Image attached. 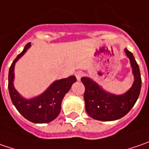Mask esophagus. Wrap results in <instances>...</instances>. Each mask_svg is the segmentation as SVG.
<instances>
[{
  "label": "esophagus",
  "mask_w": 149,
  "mask_h": 149,
  "mask_svg": "<svg viewBox=\"0 0 149 149\" xmlns=\"http://www.w3.org/2000/svg\"><path fill=\"white\" fill-rule=\"evenodd\" d=\"M82 75H83V74H82V72L81 71H77L75 73V77L77 79V80H80Z\"/></svg>",
  "instance_id": "esophagus-1"
}]
</instances>
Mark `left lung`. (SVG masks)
Returning <instances> with one entry per match:
<instances>
[{
    "label": "left lung",
    "mask_w": 149,
    "mask_h": 149,
    "mask_svg": "<svg viewBox=\"0 0 149 149\" xmlns=\"http://www.w3.org/2000/svg\"><path fill=\"white\" fill-rule=\"evenodd\" d=\"M124 51L130 60L134 76L132 87L125 94L115 95L108 93L91 79L81 78L85 88L84 95L85 109L89 116L96 120L113 121L121 118L130 111L139 96L142 85L139 67L133 54L127 49H124Z\"/></svg>",
    "instance_id": "obj_1"
}]
</instances>
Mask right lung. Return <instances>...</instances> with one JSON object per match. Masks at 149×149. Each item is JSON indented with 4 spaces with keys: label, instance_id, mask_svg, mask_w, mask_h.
<instances>
[{
    "label": "right lung",
    "instance_id": "1",
    "mask_svg": "<svg viewBox=\"0 0 149 149\" xmlns=\"http://www.w3.org/2000/svg\"><path fill=\"white\" fill-rule=\"evenodd\" d=\"M31 43L26 45L23 51L17 55L9 70L8 89L11 101L16 109L27 120L35 123H45L53 121L60 113L64 96L76 81L75 76L56 80L43 94L31 100L21 97L13 84L15 64L30 48Z\"/></svg>",
    "mask_w": 149,
    "mask_h": 149
}]
</instances>
